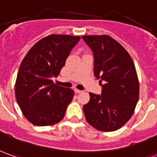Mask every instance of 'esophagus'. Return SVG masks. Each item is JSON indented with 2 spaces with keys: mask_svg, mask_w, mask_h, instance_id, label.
I'll use <instances>...</instances> for the list:
<instances>
[{
  "mask_svg": "<svg viewBox=\"0 0 157 157\" xmlns=\"http://www.w3.org/2000/svg\"><path fill=\"white\" fill-rule=\"evenodd\" d=\"M74 91H75V93H81V92H82V90H78V89H75V90H74Z\"/></svg>",
  "mask_w": 157,
  "mask_h": 157,
  "instance_id": "1",
  "label": "esophagus"
}]
</instances>
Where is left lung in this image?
<instances>
[{
    "instance_id": "left-lung-1",
    "label": "left lung",
    "mask_w": 157,
    "mask_h": 157,
    "mask_svg": "<svg viewBox=\"0 0 157 157\" xmlns=\"http://www.w3.org/2000/svg\"><path fill=\"white\" fill-rule=\"evenodd\" d=\"M93 52L94 75L99 79L101 95L90 93L83 106L87 122L102 132H114L134 113L139 99V82L131 56L109 36H83Z\"/></svg>"
}]
</instances>
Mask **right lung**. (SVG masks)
Returning a JSON list of instances; mask_svg holds the SVG:
<instances>
[{"instance_id": "1", "label": "right lung", "mask_w": 157, "mask_h": 157, "mask_svg": "<svg viewBox=\"0 0 157 157\" xmlns=\"http://www.w3.org/2000/svg\"><path fill=\"white\" fill-rule=\"evenodd\" d=\"M80 36L50 35L31 47L23 59L15 86L17 101L27 120L38 126L61 121L72 101L71 89L56 86V77Z\"/></svg>"}]
</instances>
